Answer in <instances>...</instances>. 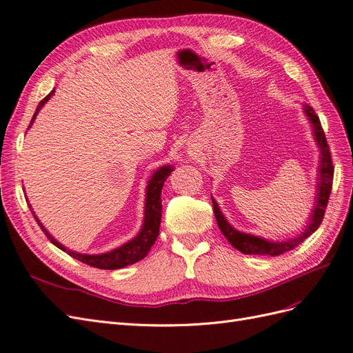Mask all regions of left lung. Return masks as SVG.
<instances>
[{
	"mask_svg": "<svg viewBox=\"0 0 353 353\" xmlns=\"http://www.w3.org/2000/svg\"><path fill=\"white\" fill-rule=\"evenodd\" d=\"M303 110L306 112V116H308L310 121L312 123L315 141H316L318 146H320V150H321V164H320V172H318V180H320V181H318V186H316L318 188L316 205L312 211L310 225L306 227L302 234H299L298 237H294V239H290V241H286V242H284V241L283 242H268V241H265V239H261L258 236L241 233V232L234 230L233 227L229 223H227L223 212L220 211V208L217 205V202L212 199L214 215H215V220H217L219 229L221 230L224 237L230 242V245L233 248H236L237 251H241L246 255L277 256V255H281V254L288 252V251H292V249H294L298 245H301L306 237L312 234L318 229V227H320V224L323 223L330 193H332L334 167H333L332 154H330V148H328V143H327V139H325L324 130L321 128L320 119H318V116L315 114L314 108L310 107L308 104L303 105Z\"/></svg>",
	"mask_w": 353,
	"mask_h": 353,
	"instance_id": "left-lung-1",
	"label": "left lung"
}]
</instances>
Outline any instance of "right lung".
I'll use <instances>...</instances> for the list:
<instances>
[{
    "instance_id": "add662e5",
    "label": "right lung",
    "mask_w": 353,
    "mask_h": 353,
    "mask_svg": "<svg viewBox=\"0 0 353 353\" xmlns=\"http://www.w3.org/2000/svg\"><path fill=\"white\" fill-rule=\"evenodd\" d=\"M54 94V90L51 94L45 97L33 114L30 124L35 120L38 111L42 108V105L50 99V97ZM173 172V167L164 165L161 168H158L157 172L152 174V177L148 180V188H146V202H145V217H143V225L139 232V234L134 239H132L130 242L124 243L123 246L114 249L108 254H99V255H83V254H77L73 251H69V249L64 248L61 243H59L55 239L47 232V229L41 224V221L37 219L35 212L32 211L33 217H35L37 223L41 225L42 232L45 233L50 239V242L55 245L57 248H60L61 251H64L67 255H70L74 259H79L81 263L88 264L94 268H101V270H117L128 267L130 264L138 263V261L143 259L148 252L151 251L152 245L155 243L158 233H160V223H161V189L164 181L170 176V173Z\"/></svg>"
}]
</instances>
